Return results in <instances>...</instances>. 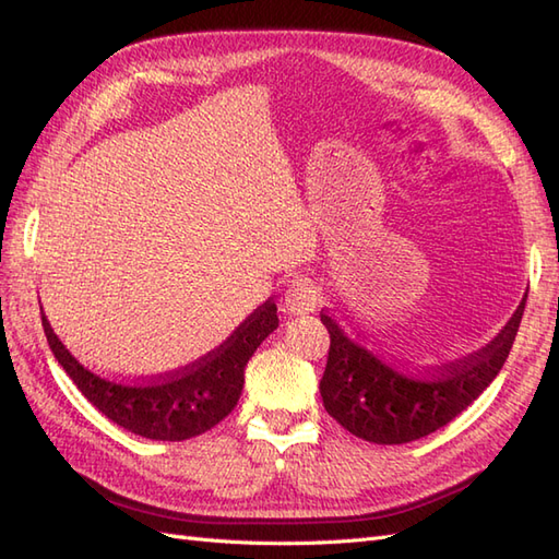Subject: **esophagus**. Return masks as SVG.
Masks as SVG:
<instances>
[{"label":"esophagus","instance_id":"obj_1","mask_svg":"<svg viewBox=\"0 0 559 559\" xmlns=\"http://www.w3.org/2000/svg\"><path fill=\"white\" fill-rule=\"evenodd\" d=\"M319 302H322V288L310 278L293 281L286 290V307L293 314L314 312Z\"/></svg>","mask_w":559,"mask_h":559}]
</instances>
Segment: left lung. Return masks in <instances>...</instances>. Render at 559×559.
<instances>
[{"mask_svg":"<svg viewBox=\"0 0 559 559\" xmlns=\"http://www.w3.org/2000/svg\"><path fill=\"white\" fill-rule=\"evenodd\" d=\"M526 298L488 346L468 358L432 367H396L379 358L324 314L331 346L322 391L326 413L355 437L374 444H406L444 427L500 374L524 317Z\"/></svg>","mask_w":559,"mask_h":559,"instance_id":"obj_1","label":"left lung"}]
</instances>
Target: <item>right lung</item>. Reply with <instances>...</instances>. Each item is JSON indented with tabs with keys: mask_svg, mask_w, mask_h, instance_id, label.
<instances>
[{
	"mask_svg": "<svg viewBox=\"0 0 559 559\" xmlns=\"http://www.w3.org/2000/svg\"><path fill=\"white\" fill-rule=\"evenodd\" d=\"M278 326L276 302L259 305L228 341L197 362L170 374L115 382L83 367L57 338L43 314V329L57 362L71 382L105 418L124 430L158 442H182L209 432L237 406L245 384V365L273 329Z\"/></svg>",
	"mask_w": 559,
	"mask_h": 559,
	"instance_id": "obj_1",
	"label": "right lung"
}]
</instances>
